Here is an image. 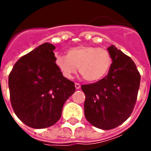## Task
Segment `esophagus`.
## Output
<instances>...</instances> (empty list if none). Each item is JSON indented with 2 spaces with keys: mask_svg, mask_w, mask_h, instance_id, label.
<instances>
[{
  "mask_svg": "<svg viewBox=\"0 0 151 151\" xmlns=\"http://www.w3.org/2000/svg\"><path fill=\"white\" fill-rule=\"evenodd\" d=\"M75 88H76V89H80L81 88L80 84H78V83H75Z\"/></svg>",
  "mask_w": 151,
  "mask_h": 151,
  "instance_id": "obj_1",
  "label": "esophagus"
}]
</instances>
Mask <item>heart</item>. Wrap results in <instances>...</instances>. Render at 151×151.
<instances>
[{
	"mask_svg": "<svg viewBox=\"0 0 151 151\" xmlns=\"http://www.w3.org/2000/svg\"><path fill=\"white\" fill-rule=\"evenodd\" d=\"M55 63L64 78L71 79L78 66V70L85 80L96 82L110 71L112 57L106 48L79 45L70 48L67 55H55Z\"/></svg>",
	"mask_w": 151,
	"mask_h": 151,
	"instance_id": "1",
	"label": "heart"
}]
</instances>
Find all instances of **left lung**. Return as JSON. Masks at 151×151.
I'll list each match as a JSON object with an SVG mask.
<instances>
[{"label": "left lung", "instance_id": "1", "mask_svg": "<svg viewBox=\"0 0 151 151\" xmlns=\"http://www.w3.org/2000/svg\"><path fill=\"white\" fill-rule=\"evenodd\" d=\"M112 66L107 75L94 84L85 85V115L90 124L110 130L126 121L136 104L140 74L132 59L114 45L107 48Z\"/></svg>", "mask_w": 151, "mask_h": 151}]
</instances>
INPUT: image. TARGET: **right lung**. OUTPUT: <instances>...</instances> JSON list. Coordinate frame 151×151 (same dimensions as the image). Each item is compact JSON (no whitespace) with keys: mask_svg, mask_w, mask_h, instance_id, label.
<instances>
[{"mask_svg":"<svg viewBox=\"0 0 151 151\" xmlns=\"http://www.w3.org/2000/svg\"><path fill=\"white\" fill-rule=\"evenodd\" d=\"M52 44L44 43L20 58L8 77L14 112L24 124L45 129L61 117L65 102L75 92L55 63Z\"/></svg>","mask_w":151,"mask_h":151,"instance_id":"1","label":"right lung"}]
</instances>
